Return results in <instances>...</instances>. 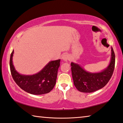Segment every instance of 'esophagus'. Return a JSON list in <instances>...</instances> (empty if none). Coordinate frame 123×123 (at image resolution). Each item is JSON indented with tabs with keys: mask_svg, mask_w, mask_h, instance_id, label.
<instances>
[{
	"mask_svg": "<svg viewBox=\"0 0 123 123\" xmlns=\"http://www.w3.org/2000/svg\"><path fill=\"white\" fill-rule=\"evenodd\" d=\"M69 56H68L67 54H64V55L62 56V59L64 61H67V60L69 59Z\"/></svg>",
	"mask_w": 123,
	"mask_h": 123,
	"instance_id": "34e87169",
	"label": "esophagus"
}]
</instances>
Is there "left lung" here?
I'll use <instances>...</instances> for the list:
<instances>
[{
  "label": "left lung",
  "mask_w": 123,
  "mask_h": 123,
  "mask_svg": "<svg viewBox=\"0 0 123 123\" xmlns=\"http://www.w3.org/2000/svg\"><path fill=\"white\" fill-rule=\"evenodd\" d=\"M70 65L74 84L76 89L81 92H93L103 88L111 79L115 66V54L111 47V58L109 65L99 73L87 72L79 64L74 62H72Z\"/></svg>",
  "instance_id": "left-lung-1"
}]
</instances>
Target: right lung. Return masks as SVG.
Instances as JSON below:
<instances>
[{
	"label": "right lung",
	"instance_id": "right-lung-1",
	"mask_svg": "<svg viewBox=\"0 0 123 123\" xmlns=\"http://www.w3.org/2000/svg\"><path fill=\"white\" fill-rule=\"evenodd\" d=\"M13 53V50L10 56V70L18 86L32 94L41 95L50 92L56 84L60 60L50 61L40 72L34 75H26L19 74L14 68L12 62Z\"/></svg>",
	"mask_w": 123,
	"mask_h": 123
}]
</instances>
